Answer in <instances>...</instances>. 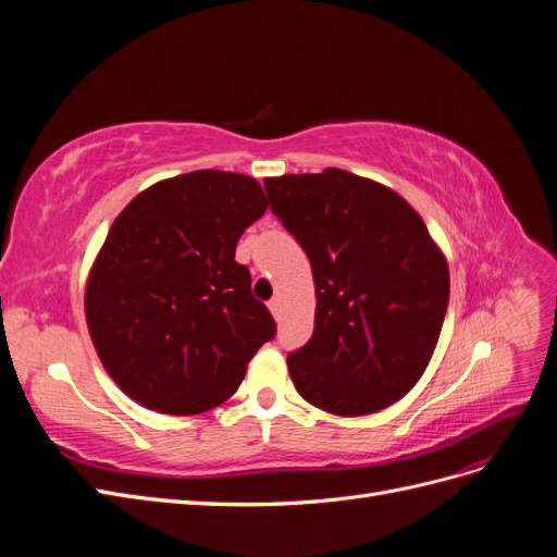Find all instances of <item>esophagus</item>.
Returning a JSON list of instances; mask_svg holds the SVG:
<instances>
[{
  "label": "esophagus",
  "instance_id": "34e87169",
  "mask_svg": "<svg viewBox=\"0 0 557 557\" xmlns=\"http://www.w3.org/2000/svg\"><path fill=\"white\" fill-rule=\"evenodd\" d=\"M269 311H272L274 315L281 313V299H278V297H274L272 301H269Z\"/></svg>",
  "mask_w": 557,
  "mask_h": 557
}]
</instances>
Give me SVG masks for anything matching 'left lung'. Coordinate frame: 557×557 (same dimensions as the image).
I'll return each mask as SVG.
<instances>
[{
    "label": "left lung",
    "mask_w": 557,
    "mask_h": 557,
    "mask_svg": "<svg viewBox=\"0 0 557 557\" xmlns=\"http://www.w3.org/2000/svg\"><path fill=\"white\" fill-rule=\"evenodd\" d=\"M264 190L313 269V336L288 356L297 393L334 416L391 407L440 342L450 290L442 248L407 199L334 166L264 178Z\"/></svg>",
    "instance_id": "1"
}]
</instances>
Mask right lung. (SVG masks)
I'll return each instance as SVG.
<instances>
[{"label":"right lung","mask_w":557,"mask_h":557,"mask_svg":"<svg viewBox=\"0 0 557 557\" xmlns=\"http://www.w3.org/2000/svg\"><path fill=\"white\" fill-rule=\"evenodd\" d=\"M260 183L199 170L150 185L115 218L86 285L99 360L141 407L193 416L237 393L276 323L234 260L267 211Z\"/></svg>","instance_id":"obj_1"}]
</instances>
